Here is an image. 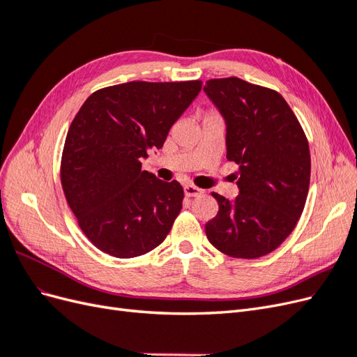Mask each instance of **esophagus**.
I'll return each mask as SVG.
<instances>
[{
	"label": "esophagus",
	"instance_id": "1",
	"mask_svg": "<svg viewBox=\"0 0 357 357\" xmlns=\"http://www.w3.org/2000/svg\"><path fill=\"white\" fill-rule=\"evenodd\" d=\"M201 193H204L202 189L193 186V185H186L185 186V195L186 197H199Z\"/></svg>",
	"mask_w": 357,
	"mask_h": 357
}]
</instances>
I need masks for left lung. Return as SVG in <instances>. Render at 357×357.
Here are the masks:
<instances>
[{
  "label": "left lung",
  "mask_w": 357,
  "mask_h": 357,
  "mask_svg": "<svg viewBox=\"0 0 357 357\" xmlns=\"http://www.w3.org/2000/svg\"><path fill=\"white\" fill-rule=\"evenodd\" d=\"M204 91L225 117L226 158L238 165L240 189L234 201L211 193L219 211L205 223V234L231 257L265 256L287 238L304 211L308 139L277 91L238 77L211 79Z\"/></svg>",
  "instance_id": "8db88e82"
}]
</instances>
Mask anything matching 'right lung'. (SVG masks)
Listing matches in <instances>:
<instances>
[{
  "instance_id": "1",
  "label": "right lung",
  "mask_w": 357,
  "mask_h": 357,
  "mask_svg": "<svg viewBox=\"0 0 357 357\" xmlns=\"http://www.w3.org/2000/svg\"><path fill=\"white\" fill-rule=\"evenodd\" d=\"M201 80L128 82L93 92L75 114L61 183L80 229L101 252L129 259L167 238L185 192L142 169L201 91Z\"/></svg>"
}]
</instances>
